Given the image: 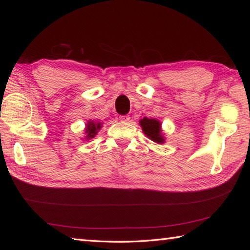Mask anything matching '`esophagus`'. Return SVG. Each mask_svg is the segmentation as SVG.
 <instances>
[{
    "label": "esophagus",
    "mask_w": 250,
    "mask_h": 250,
    "mask_svg": "<svg viewBox=\"0 0 250 250\" xmlns=\"http://www.w3.org/2000/svg\"><path fill=\"white\" fill-rule=\"evenodd\" d=\"M119 120H120V121H124V122H128V121L130 120V116H129V115L120 116V117H119Z\"/></svg>",
    "instance_id": "obj_1"
}]
</instances>
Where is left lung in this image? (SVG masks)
Returning <instances> with one entry per match:
<instances>
[{
  "label": "left lung",
  "instance_id": "obj_1",
  "mask_svg": "<svg viewBox=\"0 0 250 250\" xmlns=\"http://www.w3.org/2000/svg\"><path fill=\"white\" fill-rule=\"evenodd\" d=\"M140 124L142 125V129L144 131V133L149 137V139L153 142L161 144L164 142V139L161 135V124L156 119H149V118H143Z\"/></svg>",
  "mask_w": 250,
  "mask_h": 250
}]
</instances>
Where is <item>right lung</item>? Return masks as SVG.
<instances>
[{
	"label": "right lung",
	"mask_w": 250,
	"mask_h": 250,
	"mask_svg": "<svg viewBox=\"0 0 250 250\" xmlns=\"http://www.w3.org/2000/svg\"><path fill=\"white\" fill-rule=\"evenodd\" d=\"M101 128V124H94V122H88L86 133H87V139H92L94 135L97 134L98 130Z\"/></svg>",
	"instance_id": "obj_1"
}]
</instances>
